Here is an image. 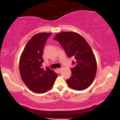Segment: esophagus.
I'll use <instances>...</instances> for the list:
<instances>
[{"label": "esophagus", "instance_id": "34e87169", "mask_svg": "<svg viewBox=\"0 0 120 120\" xmlns=\"http://www.w3.org/2000/svg\"><path fill=\"white\" fill-rule=\"evenodd\" d=\"M57 71H58L59 72H60L61 71V68H58L57 69Z\"/></svg>", "mask_w": 120, "mask_h": 120}]
</instances>
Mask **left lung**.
I'll list each match as a JSON object with an SVG mask.
<instances>
[{
    "mask_svg": "<svg viewBox=\"0 0 120 120\" xmlns=\"http://www.w3.org/2000/svg\"><path fill=\"white\" fill-rule=\"evenodd\" d=\"M54 40L59 42L69 58L74 59L71 77L66 80L68 85L76 90L88 88L93 82L97 70L95 56L88 42L74 32H60Z\"/></svg>",
    "mask_w": 120,
    "mask_h": 120,
    "instance_id": "8db88e82",
    "label": "left lung"
}]
</instances>
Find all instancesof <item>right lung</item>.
<instances>
[{
	"instance_id": "add662e5",
	"label": "right lung",
	"mask_w": 120,
	"mask_h": 120,
	"mask_svg": "<svg viewBox=\"0 0 120 120\" xmlns=\"http://www.w3.org/2000/svg\"><path fill=\"white\" fill-rule=\"evenodd\" d=\"M51 33H39L27 43L19 60L21 78L32 92L43 93L52 87L58 75L52 69L41 67L45 44Z\"/></svg>"
}]
</instances>
